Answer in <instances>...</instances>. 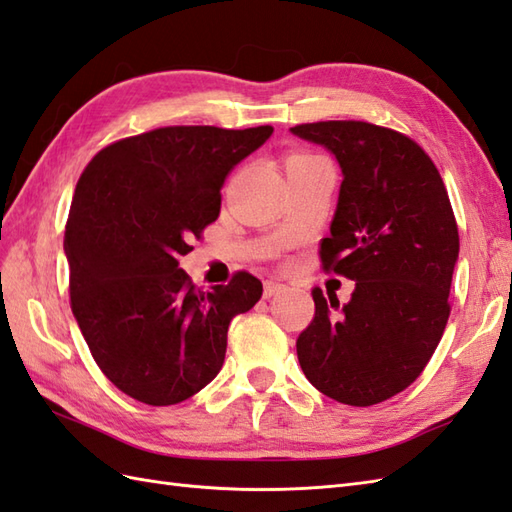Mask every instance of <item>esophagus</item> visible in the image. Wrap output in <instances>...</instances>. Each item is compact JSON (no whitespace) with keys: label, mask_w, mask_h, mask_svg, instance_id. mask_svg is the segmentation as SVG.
<instances>
[{"label":"esophagus","mask_w":512,"mask_h":512,"mask_svg":"<svg viewBox=\"0 0 512 512\" xmlns=\"http://www.w3.org/2000/svg\"><path fill=\"white\" fill-rule=\"evenodd\" d=\"M285 290V285L279 281H266L264 283V299H272V296H277Z\"/></svg>","instance_id":"esophagus-1"}]
</instances>
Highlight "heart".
Returning a JSON list of instances; mask_svg holds the SVG:
<instances>
[{
  "label": "heart",
  "instance_id": "obj_1",
  "mask_svg": "<svg viewBox=\"0 0 512 512\" xmlns=\"http://www.w3.org/2000/svg\"><path fill=\"white\" fill-rule=\"evenodd\" d=\"M303 157H314V154H310V152H294V154H290L288 161H292V159H303Z\"/></svg>",
  "mask_w": 512,
  "mask_h": 512
}]
</instances>
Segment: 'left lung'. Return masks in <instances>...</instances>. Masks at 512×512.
Segmentation results:
<instances>
[{
	"label": "left lung",
	"mask_w": 512,
	"mask_h": 512,
	"mask_svg": "<svg viewBox=\"0 0 512 512\" xmlns=\"http://www.w3.org/2000/svg\"><path fill=\"white\" fill-rule=\"evenodd\" d=\"M336 154L342 168L325 272L355 281L338 316L336 296L314 288L316 312L296 355L316 390L347 406H375L406 390L430 362L451 312L458 224L427 152L392 128L329 120L292 128Z\"/></svg>",
	"instance_id": "1"
}]
</instances>
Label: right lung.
Masks as SVG:
<instances>
[{
	"instance_id": "1",
	"label": "right lung",
	"mask_w": 512,
	"mask_h": 512,
	"mask_svg": "<svg viewBox=\"0 0 512 512\" xmlns=\"http://www.w3.org/2000/svg\"><path fill=\"white\" fill-rule=\"evenodd\" d=\"M272 126H163L113 141L80 174L65 224L69 303L100 371L148 406H174L220 373L231 318L261 299L235 272L198 290L178 268L220 216V189Z\"/></svg>"
}]
</instances>
